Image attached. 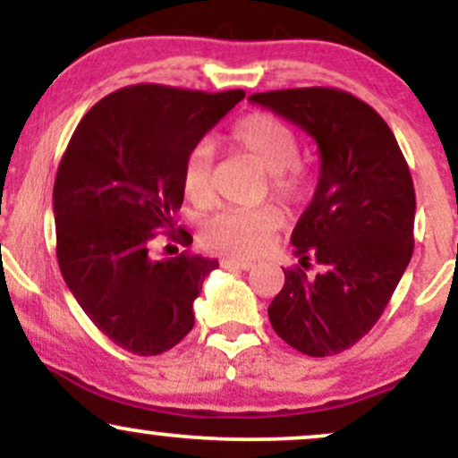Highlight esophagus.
<instances>
[{
	"label": "esophagus",
	"mask_w": 458,
	"mask_h": 458,
	"mask_svg": "<svg viewBox=\"0 0 458 458\" xmlns=\"http://www.w3.org/2000/svg\"><path fill=\"white\" fill-rule=\"evenodd\" d=\"M224 269H241V271H250L254 269V262L251 260H241V259H224L222 260Z\"/></svg>",
	"instance_id": "34e87169"
}]
</instances>
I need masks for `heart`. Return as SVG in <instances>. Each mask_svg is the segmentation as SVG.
I'll list each match as a JSON object with an SVG mask.
<instances>
[{
  "label": "heart",
  "instance_id": "obj_1",
  "mask_svg": "<svg viewBox=\"0 0 458 458\" xmlns=\"http://www.w3.org/2000/svg\"><path fill=\"white\" fill-rule=\"evenodd\" d=\"M236 150L251 157L265 172H269V187L284 202H297L303 193V176L297 170L299 141L295 131L271 114H250L230 131ZM181 187L185 198L196 207L213 202V152L208 144L189 150L182 165ZM280 225V213L271 207L233 208L215 215L202 230L204 245L219 254L250 256L260 254L269 245L271 234Z\"/></svg>",
  "mask_w": 458,
  "mask_h": 458
}]
</instances>
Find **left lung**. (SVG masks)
I'll use <instances>...</instances> for the list:
<instances>
[{"label":"left lung","instance_id":"1","mask_svg":"<svg viewBox=\"0 0 458 458\" xmlns=\"http://www.w3.org/2000/svg\"><path fill=\"white\" fill-rule=\"evenodd\" d=\"M251 103L297 124L317 141L318 185L291 243L317 276L284 269L269 320L310 357L343 353L375 327L413 254L415 191L386 120L353 94L293 88L251 94Z\"/></svg>","mask_w":458,"mask_h":458}]
</instances>
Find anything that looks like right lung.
Here are the masks:
<instances>
[{"label": "right lung", "instance_id": "right-lung-1", "mask_svg": "<svg viewBox=\"0 0 458 458\" xmlns=\"http://www.w3.org/2000/svg\"><path fill=\"white\" fill-rule=\"evenodd\" d=\"M243 97L138 83L101 98L68 141L54 185L57 262L83 312L129 353H165L193 327L219 262L148 250L157 230L174 228L189 150ZM167 234L191 243L182 228Z\"/></svg>", "mask_w": 458, "mask_h": 458}]
</instances>
